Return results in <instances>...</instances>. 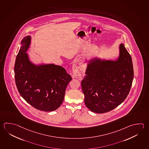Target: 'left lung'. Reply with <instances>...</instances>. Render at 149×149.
Segmentation results:
<instances>
[{"label": "left lung", "mask_w": 149, "mask_h": 149, "mask_svg": "<svg viewBox=\"0 0 149 149\" xmlns=\"http://www.w3.org/2000/svg\"><path fill=\"white\" fill-rule=\"evenodd\" d=\"M115 59L94 57L88 62L81 81L85 104L92 112L104 113L118 107L129 93L134 72L132 58L124 44Z\"/></svg>", "instance_id": "left-lung-1"}]
</instances>
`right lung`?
Instances as JSON below:
<instances>
[{
  "instance_id": "obj_1",
  "label": "right lung",
  "mask_w": 149,
  "mask_h": 149,
  "mask_svg": "<svg viewBox=\"0 0 149 149\" xmlns=\"http://www.w3.org/2000/svg\"><path fill=\"white\" fill-rule=\"evenodd\" d=\"M31 39L28 35L20 43L15 64L16 86L20 95L32 107L45 112L53 111L62 104L72 77L61 66L31 62L26 53Z\"/></svg>"
}]
</instances>
